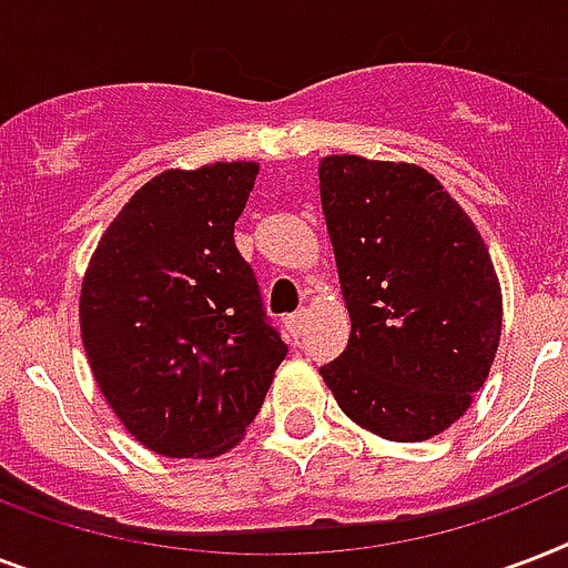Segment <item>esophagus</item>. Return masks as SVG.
<instances>
[{
  "mask_svg": "<svg viewBox=\"0 0 568 568\" xmlns=\"http://www.w3.org/2000/svg\"><path fill=\"white\" fill-rule=\"evenodd\" d=\"M306 324H310V310H297L294 315H288V318H285V327H288V333H292V336H301L303 329H306Z\"/></svg>",
  "mask_w": 568,
  "mask_h": 568,
  "instance_id": "obj_1",
  "label": "esophagus"
}]
</instances>
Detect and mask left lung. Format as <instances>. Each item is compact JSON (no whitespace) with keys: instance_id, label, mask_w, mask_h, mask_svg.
<instances>
[{"instance_id":"8db88e82","label":"left lung","mask_w":568,"mask_h":568,"mask_svg":"<svg viewBox=\"0 0 568 568\" xmlns=\"http://www.w3.org/2000/svg\"><path fill=\"white\" fill-rule=\"evenodd\" d=\"M321 205L351 338L321 368L342 413L388 442L466 415L501 338V285L480 232L418 164L327 155Z\"/></svg>"}]
</instances>
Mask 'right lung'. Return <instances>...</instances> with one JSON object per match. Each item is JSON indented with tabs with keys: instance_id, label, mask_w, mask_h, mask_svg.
<instances>
[{
	"instance_id": "right-lung-1",
	"label": "right lung",
	"mask_w": 568,
	"mask_h": 568,
	"mask_svg": "<svg viewBox=\"0 0 568 568\" xmlns=\"http://www.w3.org/2000/svg\"><path fill=\"white\" fill-rule=\"evenodd\" d=\"M256 173V162L159 173L84 271L79 327L93 377L123 427L162 457L235 448L288 354L232 235Z\"/></svg>"
}]
</instances>
